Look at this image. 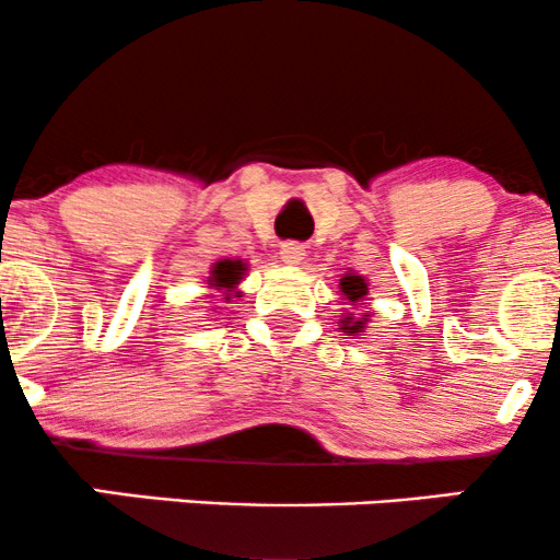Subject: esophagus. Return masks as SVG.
<instances>
[{
	"instance_id": "34e87169",
	"label": "esophagus",
	"mask_w": 560,
	"mask_h": 560,
	"mask_svg": "<svg viewBox=\"0 0 560 560\" xmlns=\"http://www.w3.org/2000/svg\"><path fill=\"white\" fill-rule=\"evenodd\" d=\"M279 255L284 262H300L302 255H305V247H302L300 242H284L281 244Z\"/></svg>"
}]
</instances>
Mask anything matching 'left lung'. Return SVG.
Instances as JSON below:
<instances>
[{
	"label": "left lung",
	"mask_w": 560,
	"mask_h": 560,
	"mask_svg": "<svg viewBox=\"0 0 560 560\" xmlns=\"http://www.w3.org/2000/svg\"><path fill=\"white\" fill-rule=\"evenodd\" d=\"M339 287H342V292L347 294V300H350V302H361L363 294L369 292V287H365V281L361 279V276H345L342 284H339ZM342 326L347 329V334L352 337V334H358L363 329V320H352L350 316H347L342 320Z\"/></svg>",
	"instance_id": "left-lung-1"
}]
</instances>
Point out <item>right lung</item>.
I'll use <instances>...</instances> for the list:
<instances>
[{
  "label": "right lung",
  "mask_w": 560,
  "mask_h": 560,
  "mask_svg": "<svg viewBox=\"0 0 560 560\" xmlns=\"http://www.w3.org/2000/svg\"><path fill=\"white\" fill-rule=\"evenodd\" d=\"M242 271H244L242 260H221V262H215L210 281H213V287H218V289H231L234 284H240Z\"/></svg>",
  "instance_id": "obj_1"
}]
</instances>
